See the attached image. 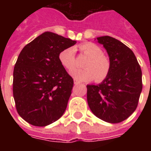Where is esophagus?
I'll list each match as a JSON object with an SVG mask.
<instances>
[{"label": "esophagus", "instance_id": "1", "mask_svg": "<svg viewBox=\"0 0 151 151\" xmlns=\"http://www.w3.org/2000/svg\"><path fill=\"white\" fill-rule=\"evenodd\" d=\"M73 83H74V85H78L80 84V82H79V81H78L77 80H75V79H74V81H73Z\"/></svg>", "mask_w": 151, "mask_h": 151}]
</instances>
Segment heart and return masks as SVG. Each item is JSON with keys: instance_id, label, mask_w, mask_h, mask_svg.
I'll return each mask as SVG.
<instances>
[{"instance_id": "obj_1", "label": "heart", "mask_w": 151, "mask_h": 151, "mask_svg": "<svg viewBox=\"0 0 151 151\" xmlns=\"http://www.w3.org/2000/svg\"><path fill=\"white\" fill-rule=\"evenodd\" d=\"M79 50L88 57L84 63L85 69H73L70 74L78 81L94 80L102 81L110 71V61L99 46L94 43L86 42L79 45ZM60 63L67 70H71L75 65V54L73 48H68L60 52L59 55Z\"/></svg>"}]
</instances>
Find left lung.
Here are the masks:
<instances>
[{"label": "left lung", "mask_w": 151, "mask_h": 151, "mask_svg": "<svg viewBox=\"0 0 151 151\" xmlns=\"http://www.w3.org/2000/svg\"><path fill=\"white\" fill-rule=\"evenodd\" d=\"M110 61V71L99 85H87L90 110L99 119L119 123L136 110L140 96L142 70L133 52L117 39L109 36L96 37Z\"/></svg>", "instance_id": "8db88e82"}]
</instances>
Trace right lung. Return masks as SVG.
<instances>
[{"label": "right lung", "mask_w": 151, "mask_h": 151, "mask_svg": "<svg viewBox=\"0 0 151 151\" xmlns=\"http://www.w3.org/2000/svg\"><path fill=\"white\" fill-rule=\"evenodd\" d=\"M76 43L45 32L20 52L13 72V96L18 114L29 124L47 126L65 112L73 80L59 55Z\"/></svg>", "instance_id": "obj_1"}]
</instances>
